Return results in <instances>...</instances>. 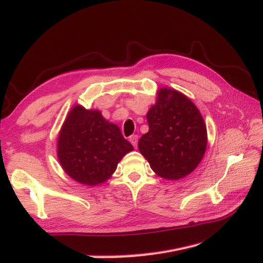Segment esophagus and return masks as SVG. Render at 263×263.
I'll list each match as a JSON object with an SVG mask.
<instances>
[{
  "label": "esophagus",
  "instance_id": "esophagus-1",
  "mask_svg": "<svg viewBox=\"0 0 263 263\" xmlns=\"http://www.w3.org/2000/svg\"><path fill=\"white\" fill-rule=\"evenodd\" d=\"M129 141L132 142L135 148H137V144H138V136H137V135H132V136L129 137Z\"/></svg>",
  "mask_w": 263,
  "mask_h": 263
}]
</instances>
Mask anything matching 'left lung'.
Returning a JSON list of instances; mask_svg holds the SVG:
<instances>
[{"label": "left lung", "mask_w": 263, "mask_h": 263, "mask_svg": "<svg viewBox=\"0 0 263 263\" xmlns=\"http://www.w3.org/2000/svg\"><path fill=\"white\" fill-rule=\"evenodd\" d=\"M149 132L138 148L158 176L178 180L201 162L208 132L200 110L182 93L160 89L156 104L147 113Z\"/></svg>", "instance_id": "8db88e82"}]
</instances>
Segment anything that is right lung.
I'll use <instances>...</instances> for the list:
<instances>
[{
    "instance_id": "1",
    "label": "right lung",
    "mask_w": 263,
    "mask_h": 263,
    "mask_svg": "<svg viewBox=\"0 0 263 263\" xmlns=\"http://www.w3.org/2000/svg\"><path fill=\"white\" fill-rule=\"evenodd\" d=\"M134 149L118 126L99 110L77 105L70 110L58 138V158L69 177L86 185L105 182L121 159Z\"/></svg>"
}]
</instances>
